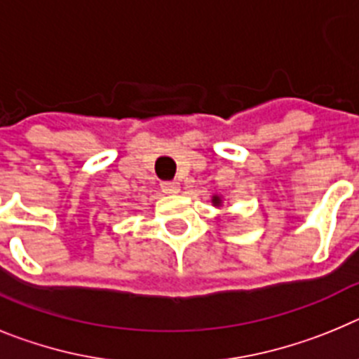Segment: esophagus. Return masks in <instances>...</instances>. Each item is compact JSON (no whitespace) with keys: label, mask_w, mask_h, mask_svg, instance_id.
Masks as SVG:
<instances>
[{"label":"esophagus","mask_w":359,"mask_h":359,"mask_svg":"<svg viewBox=\"0 0 359 359\" xmlns=\"http://www.w3.org/2000/svg\"><path fill=\"white\" fill-rule=\"evenodd\" d=\"M162 191L168 193V195H175L180 191V184L177 180H166V182L161 184Z\"/></svg>","instance_id":"1"}]
</instances>
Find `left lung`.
<instances>
[{
	"label": "left lung",
	"mask_w": 359,
	"mask_h": 359,
	"mask_svg": "<svg viewBox=\"0 0 359 359\" xmlns=\"http://www.w3.org/2000/svg\"><path fill=\"white\" fill-rule=\"evenodd\" d=\"M213 205H217V208H220V205H222V198L218 197V195H215L213 197Z\"/></svg>",
	"instance_id": "8db88e82"
}]
</instances>
